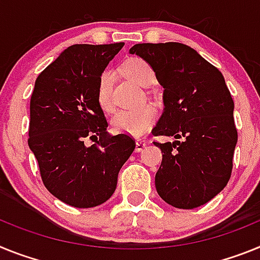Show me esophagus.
Returning <instances> with one entry per match:
<instances>
[{
  "mask_svg": "<svg viewBox=\"0 0 260 260\" xmlns=\"http://www.w3.org/2000/svg\"><path fill=\"white\" fill-rule=\"evenodd\" d=\"M146 144L144 143V141H140V140H137L136 141V146H135V152L136 153H140V152H143L144 148H145Z\"/></svg>",
  "mask_w": 260,
  "mask_h": 260,
  "instance_id": "obj_1",
  "label": "esophagus"
}]
</instances>
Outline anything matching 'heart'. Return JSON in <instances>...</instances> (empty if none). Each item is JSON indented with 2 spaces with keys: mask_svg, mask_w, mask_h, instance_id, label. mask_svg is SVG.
I'll list each match as a JSON object with an SVG mask.
<instances>
[{
  "mask_svg": "<svg viewBox=\"0 0 260 260\" xmlns=\"http://www.w3.org/2000/svg\"><path fill=\"white\" fill-rule=\"evenodd\" d=\"M123 73L136 82L140 86H150L154 81V72L152 67L140 57L128 58L123 64ZM112 85H114V73L111 71H106L101 74L96 86V101L99 106L105 110H112ZM157 111L150 105H145L135 110H119L112 115L110 124L112 131L116 133L129 135V136H143L153 127Z\"/></svg>",
  "mask_w": 260,
  "mask_h": 260,
  "instance_id": "1",
  "label": "heart"
}]
</instances>
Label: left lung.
I'll return each mask as SVG.
<instances>
[{"label":"left lung","instance_id":"obj_1","mask_svg":"<svg viewBox=\"0 0 260 260\" xmlns=\"http://www.w3.org/2000/svg\"><path fill=\"white\" fill-rule=\"evenodd\" d=\"M129 53L145 60L164 87V112L154 136L162 164L155 174L158 195L175 208L208 203L229 182L237 144L234 102L217 68L182 43H143Z\"/></svg>","mask_w":260,"mask_h":260}]
</instances>
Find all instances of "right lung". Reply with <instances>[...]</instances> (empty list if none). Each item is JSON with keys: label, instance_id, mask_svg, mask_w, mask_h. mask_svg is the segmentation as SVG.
<instances>
[{"label": "right lung", "instance_id": "right-lung-1", "mask_svg": "<svg viewBox=\"0 0 260 260\" xmlns=\"http://www.w3.org/2000/svg\"><path fill=\"white\" fill-rule=\"evenodd\" d=\"M123 46L68 47L35 81L28 146L47 189L76 208L107 202L121 166L135 150L129 136L107 132V120L96 101L99 77ZM87 137H95L96 144L85 146Z\"/></svg>", "mask_w": 260, "mask_h": 260}]
</instances>
